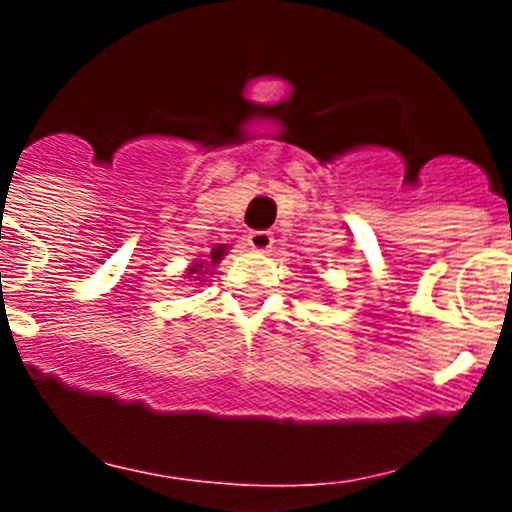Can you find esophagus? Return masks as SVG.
<instances>
[{
  "mask_svg": "<svg viewBox=\"0 0 512 512\" xmlns=\"http://www.w3.org/2000/svg\"><path fill=\"white\" fill-rule=\"evenodd\" d=\"M272 242H275V237H272V232L267 230H255L247 235V245H250L255 252H267L272 247Z\"/></svg>",
  "mask_w": 512,
  "mask_h": 512,
  "instance_id": "1",
  "label": "esophagus"
}]
</instances>
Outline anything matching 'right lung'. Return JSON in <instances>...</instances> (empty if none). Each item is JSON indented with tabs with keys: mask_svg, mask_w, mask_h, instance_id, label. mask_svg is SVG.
<instances>
[{
	"mask_svg": "<svg viewBox=\"0 0 512 512\" xmlns=\"http://www.w3.org/2000/svg\"><path fill=\"white\" fill-rule=\"evenodd\" d=\"M223 252H225L223 245L215 247V250L210 252V262H218L220 257H223ZM203 265H205V260L203 262H195V267H193V270H190V275H200V272H203Z\"/></svg>",
	"mask_w": 512,
	"mask_h": 512,
	"instance_id": "add662e5",
	"label": "right lung"
}]
</instances>
